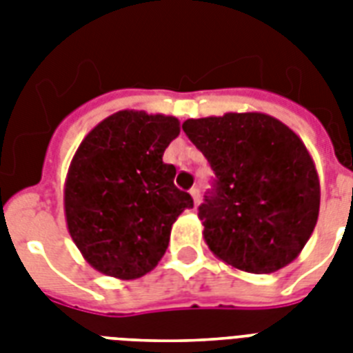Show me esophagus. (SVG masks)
<instances>
[{
	"label": "esophagus",
	"instance_id": "esophagus-1",
	"mask_svg": "<svg viewBox=\"0 0 353 353\" xmlns=\"http://www.w3.org/2000/svg\"><path fill=\"white\" fill-rule=\"evenodd\" d=\"M190 196H192V199H194V205L198 207L199 205V188L198 187L190 188Z\"/></svg>",
	"mask_w": 353,
	"mask_h": 353
}]
</instances>
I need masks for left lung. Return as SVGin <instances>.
I'll return each instance as SVG.
<instances>
[{
	"label": "left lung",
	"instance_id": "obj_1",
	"mask_svg": "<svg viewBox=\"0 0 353 353\" xmlns=\"http://www.w3.org/2000/svg\"><path fill=\"white\" fill-rule=\"evenodd\" d=\"M183 132L214 170L199 205L216 256L254 274L295 260L317 225L321 185L301 137L265 113L188 119Z\"/></svg>",
	"mask_w": 353,
	"mask_h": 353
}]
</instances>
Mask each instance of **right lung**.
<instances>
[{
  "mask_svg": "<svg viewBox=\"0 0 353 353\" xmlns=\"http://www.w3.org/2000/svg\"><path fill=\"white\" fill-rule=\"evenodd\" d=\"M179 135L168 115L122 110L80 143L63 187L69 234L97 271L121 280L150 273L165 254L177 216L192 209L163 163Z\"/></svg>",
  "mask_w": 353,
  "mask_h": 353,
  "instance_id": "1",
  "label": "right lung"
}]
</instances>
